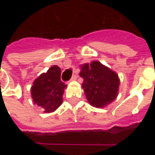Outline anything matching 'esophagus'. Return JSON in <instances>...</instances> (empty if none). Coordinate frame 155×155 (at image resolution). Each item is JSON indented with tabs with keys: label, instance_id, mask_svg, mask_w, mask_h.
<instances>
[{
	"label": "esophagus",
	"instance_id": "obj_1",
	"mask_svg": "<svg viewBox=\"0 0 155 155\" xmlns=\"http://www.w3.org/2000/svg\"><path fill=\"white\" fill-rule=\"evenodd\" d=\"M77 78H78L77 75H75V74H74V75H73V76H72V78H71V81H76V80H77Z\"/></svg>",
	"mask_w": 155,
	"mask_h": 155
}]
</instances>
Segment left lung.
<instances>
[{"label":"left lung","mask_w":155,"mask_h":155,"mask_svg":"<svg viewBox=\"0 0 155 155\" xmlns=\"http://www.w3.org/2000/svg\"><path fill=\"white\" fill-rule=\"evenodd\" d=\"M80 67V76L84 80L82 88L89 104L95 108H104L115 101L120 84L115 71L97 61Z\"/></svg>","instance_id":"8db88e82"}]
</instances>
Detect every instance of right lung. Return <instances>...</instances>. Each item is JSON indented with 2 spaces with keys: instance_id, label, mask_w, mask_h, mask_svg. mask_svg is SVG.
Masks as SVG:
<instances>
[{
  "instance_id": "obj_1",
  "label": "right lung",
  "mask_w": 155,
  "mask_h": 155,
  "mask_svg": "<svg viewBox=\"0 0 155 155\" xmlns=\"http://www.w3.org/2000/svg\"><path fill=\"white\" fill-rule=\"evenodd\" d=\"M61 68L52 65L35 79L31 88L33 102L46 114L56 110L63 102V94L67 85L61 81Z\"/></svg>"
}]
</instances>
